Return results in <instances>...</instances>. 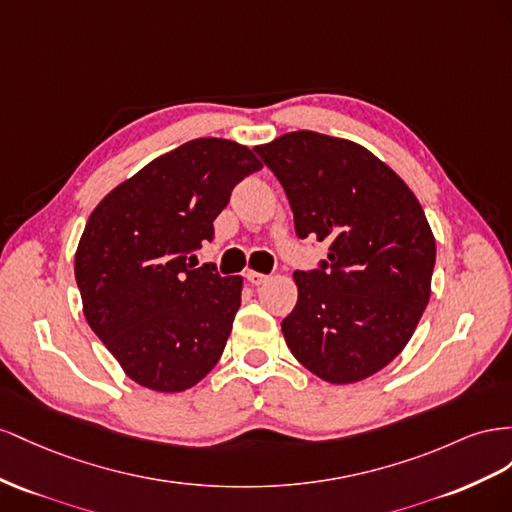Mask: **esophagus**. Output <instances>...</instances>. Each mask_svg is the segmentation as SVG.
I'll use <instances>...</instances> for the list:
<instances>
[{"instance_id": "esophagus-1", "label": "esophagus", "mask_w": 512, "mask_h": 512, "mask_svg": "<svg viewBox=\"0 0 512 512\" xmlns=\"http://www.w3.org/2000/svg\"><path fill=\"white\" fill-rule=\"evenodd\" d=\"M246 279H248V283H251V285L259 287V285H264L268 281V276L261 274V272H255V270H248L246 272Z\"/></svg>"}]
</instances>
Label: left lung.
I'll return each instance as SVG.
<instances>
[{"label": "left lung", "instance_id": "1", "mask_svg": "<svg viewBox=\"0 0 512 512\" xmlns=\"http://www.w3.org/2000/svg\"><path fill=\"white\" fill-rule=\"evenodd\" d=\"M253 150L285 188L298 238L328 244L319 270L294 272L285 343L324 382H362L403 352L429 304L427 216L397 173L349 139L296 130Z\"/></svg>", "mask_w": 512, "mask_h": 512}]
</instances>
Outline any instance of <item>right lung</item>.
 <instances>
[{
  "instance_id": "obj_1",
  "label": "right lung",
  "mask_w": 512,
  "mask_h": 512,
  "mask_svg": "<svg viewBox=\"0 0 512 512\" xmlns=\"http://www.w3.org/2000/svg\"><path fill=\"white\" fill-rule=\"evenodd\" d=\"M257 156L236 141L203 137L154 158L105 195L75 253L83 315L143 388L182 392L223 356L240 309L242 276L191 268L214 238V218Z\"/></svg>"
}]
</instances>
